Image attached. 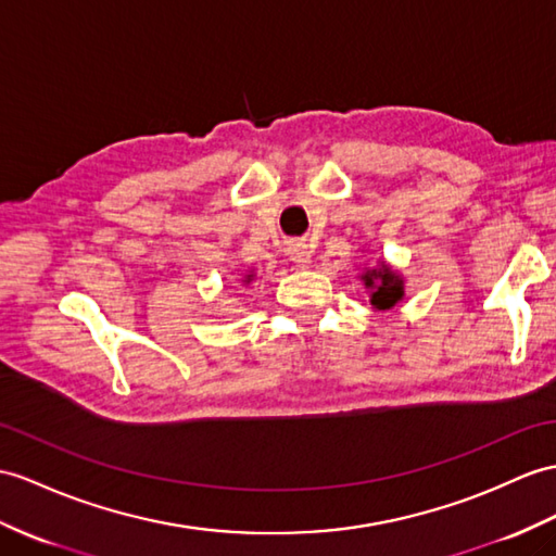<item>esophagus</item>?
I'll return each mask as SVG.
<instances>
[{"instance_id": "obj_1", "label": "esophagus", "mask_w": 556, "mask_h": 556, "mask_svg": "<svg viewBox=\"0 0 556 556\" xmlns=\"http://www.w3.org/2000/svg\"><path fill=\"white\" fill-rule=\"evenodd\" d=\"M288 254H290V260L294 262V266H300V268L311 266V250H308V245H304V242H292Z\"/></svg>"}]
</instances>
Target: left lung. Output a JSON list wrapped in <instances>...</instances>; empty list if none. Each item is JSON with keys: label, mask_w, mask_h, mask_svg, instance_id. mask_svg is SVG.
I'll list each match as a JSON object with an SVG mask.
<instances>
[{"label": "left lung", "mask_w": 556, "mask_h": 556, "mask_svg": "<svg viewBox=\"0 0 556 556\" xmlns=\"http://www.w3.org/2000/svg\"><path fill=\"white\" fill-rule=\"evenodd\" d=\"M365 290L370 292V306L375 311L394 308L405 296V280L399 270L391 268L384 260H377L361 274Z\"/></svg>", "instance_id": "left-lung-1"}]
</instances>
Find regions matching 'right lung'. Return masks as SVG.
Returning a JSON list of instances; mask_svg holds the SVG:
<instances>
[{
    "instance_id": "obj_1",
    "label": "right lung",
    "mask_w": 556,
    "mask_h": 556,
    "mask_svg": "<svg viewBox=\"0 0 556 556\" xmlns=\"http://www.w3.org/2000/svg\"><path fill=\"white\" fill-rule=\"evenodd\" d=\"M254 276H256V274H254V268H252V270H248V274L242 276V286H250V282L254 280Z\"/></svg>"
}]
</instances>
